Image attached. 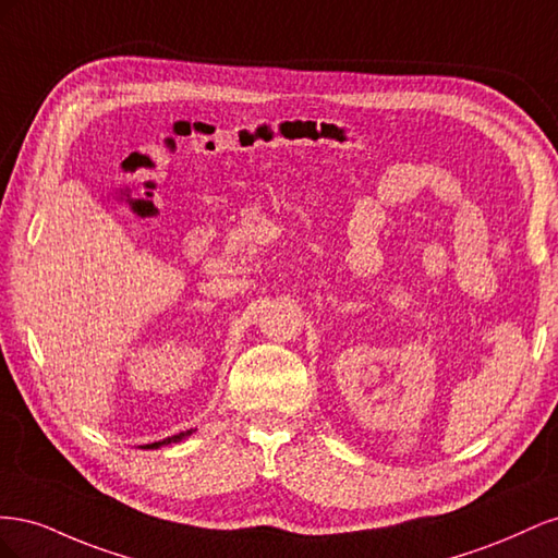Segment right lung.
I'll return each mask as SVG.
<instances>
[{
	"label": "right lung",
	"instance_id": "obj_1",
	"mask_svg": "<svg viewBox=\"0 0 558 558\" xmlns=\"http://www.w3.org/2000/svg\"><path fill=\"white\" fill-rule=\"evenodd\" d=\"M193 430H185V433H179V435H172V437H167V440H162V442H154V445H146V449H158V447H162V445H172V442H179V440H183L185 435H191Z\"/></svg>",
	"mask_w": 558,
	"mask_h": 558
}]
</instances>
